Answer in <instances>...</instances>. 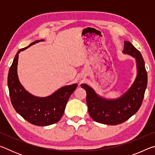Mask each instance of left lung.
Listing matches in <instances>:
<instances>
[{
	"mask_svg": "<svg viewBox=\"0 0 155 155\" xmlns=\"http://www.w3.org/2000/svg\"><path fill=\"white\" fill-rule=\"evenodd\" d=\"M123 52L135 57L137 74L134 83L122 97L107 100L97 95L93 89L86 84L81 85L87 93L86 102L89 114L97 122L110 125L121 124L134 115L142 104L148 83L144 60L140 52L129 41H124Z\"/></svg>",
	"mask_w": 155,
	"mask_h": 155,
	"instance_id": "obj_1",
	"label": "left lung"
}]
</instances>
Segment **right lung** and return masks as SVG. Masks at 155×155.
Masks as SVG:
<instances>
[{
  "instance_id": "add662e5",
  "label": "right lung",
  "mask_w": 155,
  "mask_h": 155,
  "mask_svg": "<svg viewBox=\"0 0 155 155\" xmlns=\"http://www.w3.org/2000/svg\"><path fill=\"white\" fill-rule=\"evenodd\" d=\"M41 41L44 40L33 41L27 47L18 51L9 68L7 84L12 104L16 112L31 124L48 126L54 124L61 118L68 99L78 85L75 83L64 86L52 95L44 98L33 96L25 90L17 74L18 54L30 46Z\"/></svg>"
}]
</instances>
